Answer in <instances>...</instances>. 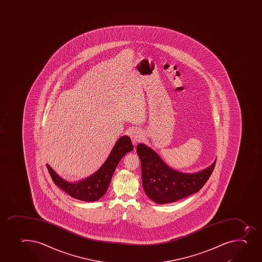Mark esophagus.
I'll list each match as a JSON object with an SVG mask.
<instances>
[{"instance_id":"esophagus-1","label":"esophagus","mask_w":262,"mask_h":262,"mask_svg":"<svg viewBox=\"0 0 262 262\" xmlns=\"http://www.w3.org/2000/svg\"><path fill=\"white\" fill-rule=\"evenodd\" d=\"M129 135L134 145H136L137 143H139V142H141L143 139V133H142L140 129H132L129 132Z\"/></svg>"}]
</instances>
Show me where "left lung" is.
<instances>
[{
  "instance_id": "obj_1",
  "label": "left lung",
  "mask_w": 262,
  "mask_h": 262,
  "mask_svg": "<svg viewBox=\"0 0 262 262\" xmlns=\"http://www.w3.org/2000/svg\"><path fill=\"white\" fill-rule=\"evenodd\" d=\"M142 180L146 194L159 204H166L196 193L204 186L214 169L216 161L194 173H184L170 168L160 156L145 144L139 143Z\"/></svg>"
}]
</instances>
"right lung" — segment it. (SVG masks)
Returning a JSON list of instances; mask_svg holds the SVG:
<instances>
[{"instance_id": "obj_1", "label": "right lung", "mask_w": 262, "mask_h": 262, "mask_svg": "<svg viewBox=\"0 0 262 262\" xmlns=\"http://www.w3.org/2000/svg\"><path fill=\"white\" fill-rule=\"evenodd\" d=\"M133 149V143L129 137H121L117 141L108 158L98 171L87 179L77 183L65 181L47 164L48 170L54 183L69 195L83 202H95L106 193L119 161L125 154Z\"/></svg>"}]
</instances>
